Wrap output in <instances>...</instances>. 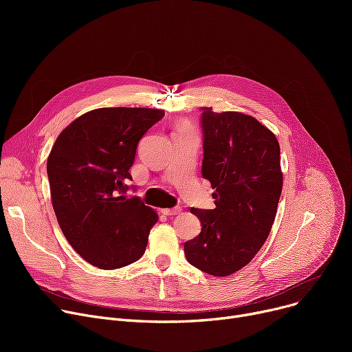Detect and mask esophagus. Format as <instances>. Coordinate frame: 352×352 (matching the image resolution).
Returning <instances> with one entry per match:
<instances>
[{"mask_svg":"<svg viewBox=\"0 0 352 352\" xmlns=\"http://www.w3.org/2000/svg\"><path fill=\"white\" fill-rule=\"evenodd\" d=\"M161 212H162L164 215L171 217V215L179 214V212H181V208H179V207H175V208H165V210H161Z\"/></svg>","mask_w":352,"mask_h":352,"instance_id":"1","label":"esophagus"}]
</instances>
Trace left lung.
Wrapping results in <instances>:
<instances>
[{
    "label": "left lung",
    "instance_id": "1",
    "mask_svg": "<svg viewBox=\"0 0 352 352\" xmlns=\"http://www.w3.org/2000/svg\"><path fill=\"white\" fill-rule=\"evenodd\" d=\"M202 177L215 190L214 210L191 208L201 232L184 243L187 261L215 276L245 267L272 228L283 191L280 144L251 116L202 107Z\"/></svg>",
    "mask_w": 352,
    "mask_h": 352
}]
</instances>
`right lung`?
<instances>
[{"label": "right lung", "mask_w": 352, "mask_h": 352, "mask_svg": "<svg viewBox=\"0 0 352 352\" xmlns=\"http://www.w3.org/2000/svg\"><path fill=\"white\" fill-rule=\"evenodd\" d=\"M164 117L153 108H98L74 120L47 161L52 208L71 247L87 263L116 270L142 256L157 212L126 181L142 135Z\"/></svg>", "instance_id": "1"}]
</instances>
